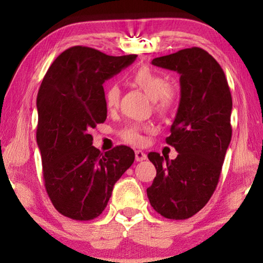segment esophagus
<instances>
[{"mask_svg":"<svg viewBox=\"0 0 263 263\" xmlns=\"http://www.w3.org/2000/svg\"><path fill=\"white\" fill-rule=\"evenodd\" d=\"M147 159V154L142 151H136V160L137 161H144V160Z\"/></svg>","mask_w":263,"mask_h":263,"instance_id":"34e87169","label":"esophagus"}]
</instances>
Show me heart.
Masks as SVG:
<instances>
[{
	"label": "heart",
	"instance_id": "b5f03b06",
	"mask_svg": "<svg viewBox=\"0 0 263 263\" xmlns=\"http://www.w3.org/2000/svg\"><path fill=\"white\" fill-rule=\"evenodd\" d=\"M132 81L153 101L154 109L157 112L164 114L174 103V89L169 86L162 75H160L155 70L148 67H142L133 75ZM119 95H121V89H119L118 84L115 82L109 83L104 90V102L106 108H116L119 101ZM146 128L147 127L140 126L138 124H130L119 132V136L128 144L140 145L144 141L141 131L146 130Z\"/></svg>",
	"mask_w": 263,
	"mask_h": 263
}]
</instances>
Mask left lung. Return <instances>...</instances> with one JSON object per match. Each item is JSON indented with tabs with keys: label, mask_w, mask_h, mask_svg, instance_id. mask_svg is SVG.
I'll return each mask as SVG.
<instances>
[{
	"label": "left lung",
	"mask_w": 263,
	"mask_h": 263,
	"mask_svg": "<svg viewBox=\"0 0 263 263\" xmlns=\"http://www.w3.org/2000/svg\"><path fill=\"white\" fill-rule=\"evenodd\" d=\"M152 65L180 74L179 109L166 142L177 151L169 160L148 153L157 169L147 188L149 203L168 219H186L211 198L232 137L231 96L224 70L199 47L155 58Z\"/></svg>",
	"instance_id": "8db88e82"
}]
</instances>
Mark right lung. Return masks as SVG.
I'll use <instances>...</instances> for the list:
<instances>
[{
  "instance_id": "1",
  "label": "right lung",
  "mask_w": 263,
  "mask_h": 263,
  "mask_svg": "<svg viewBox=\"0 0 263 263\" xmlns=\"http://www.w3.org/2000/svg\"><path fill=\"white\" fill-rule=\"evenodd\" d=\"M73 46L53 61L37 96V144L45 188L61 215L75 220L99 217L114 185L135 161L127 146L101 153L91 128L106 119L103 83L136 60Z\"/></svg>"
}]
</instances>
